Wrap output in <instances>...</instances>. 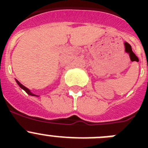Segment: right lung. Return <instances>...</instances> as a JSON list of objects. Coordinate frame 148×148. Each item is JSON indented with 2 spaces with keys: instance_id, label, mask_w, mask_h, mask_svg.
I'll return each instance as SVG.
<instances>
[{
  "instance_id": "add662e5",
  "label": "right lung",
  "mask_w": 148,
  "mask_h": 148,
  "mask_svg": "<svg viewBox=\"0 0 148 148\" xmlns=\"http://www.w3.org/2000/svg\"><path fill=\"white\" fill-rule=\"evenodd\" d=\"M16 82H17V84H18V85H19V87H20L21 88L23 89V90H24V91H25V92H27V94H29V95H32V96H38V95H35V94H33V93H32V92H30V90H29L28 88H27V87H24V86H23V84H21L20 82H18V80H16Z\"/></svg>"
}]
</instances>
